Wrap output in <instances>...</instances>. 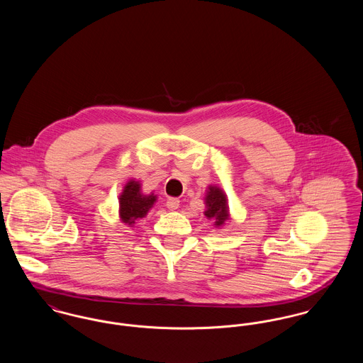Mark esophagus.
<instances>
[{"label": "esophagus", "instance_id": "1", "mask_svg": "<svg viewBox=\"0 0 363 363\" xmlns=\"http://www.w3.org/2000/svg\"><path fill=\"white\" fill-rule=\"evenodd\" d=\"M166 207L169 208V209H178L179 208V200L178 199H175V197H170L169 200H167V203H166Z\"/></svg>", "mask_w": 363, "mask_h": 363}]
</instances>
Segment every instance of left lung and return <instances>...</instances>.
<instances>
[{
	"label": "left lung",
	"mask_w": 363,
	"mask_h": 363,
	"mask_svg": "<svg viewBox=\"0 0 363 363\" xmlns=\"http://www.w3.org/2000/svg\"><path fill=\"white\" fill-rule=\"evenodd\" d=\"M206 191L207 193L204 197V204H206L204 215L209 220H213L215 227L220 228L225 225L227 220H230L227 196L223 190L215 185H209Z\"/></svg>",
	"instance_id": "obj_1"
}]
</instances>
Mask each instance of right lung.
<instances>
[{"label":"right lung","instance_id":"add662e5","mask_svg":"<svg viewBox=\"0 0 363 363\" xmlns=\"http://www.w3.org/2000/svg\"><path fill=\"white\" fill-rule=\"evenodd\" d=\"M156 200V194H144L141 191V184L136 179H129L118 197L122 223L133 225L140 219L145 218L150 209L154 207Z\"/></svg>","mask_w":363,"mask_h":363}]
</instances>
